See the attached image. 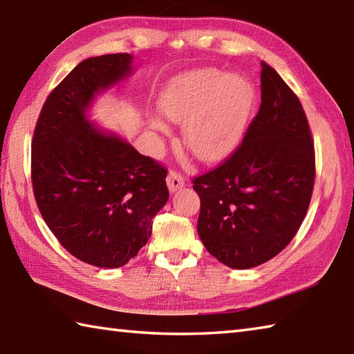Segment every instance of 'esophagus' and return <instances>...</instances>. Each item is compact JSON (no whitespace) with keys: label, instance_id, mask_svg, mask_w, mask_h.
I'll return each mask as SVG.
<instances>
[{"label":"esophagus","instance_id":"obj_1","mask_svg":"<svg viewBox=\"0 0 354 354\" xmlns=\"http://www.w3.org/2000/svg\"><path fill=\"white\" fill-rule=\"evenodd\" d=\"M165 181H167V185H169V190L170 192H176V190L181 189V187H184V184H185L184 176L179 171H176V170H170L169 175H167V179H165Z\"/></svg>","mask_w":354,"mask_h":354}]
</instances>
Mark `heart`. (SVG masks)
<instances>
[{"instance_id":"1","label":"heart","mask_w":354,"mask_h":354,"mask_svg":"<svg viewBox=\"0 0 354 354\" xmlns=\"http://www.w3.org/2000/svg\"><path fill=\"white\" fill-rule=\"evenodd\" d=\"M253 104V88L241 76L203 71L183 78L164 96L170 120L185 122L184 142L199 159H216L230 151L244 131ZM153 127L162 130L155 121Z\"/></svg>"}]
</instances>
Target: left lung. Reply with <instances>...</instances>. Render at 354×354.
Instances as JSON below:
<instances>
[{"label": "left lung", "mask_w": 354, "mask_h": 354, "mask_svg": "<svg viewBox=\"0 0 354 354\" xmlns=\"http://www.w3.org/2000/svg\"><path fill=\"white\" fill-rule=\"evenodd\" d=\"M261 106L244 140L218 167L193 178L201 198L198 234L230 268L264 264L306 218L315 185V147L296 93L261 62Z\"/></svg>", "instance_id": "obj_1"}]
</instances>
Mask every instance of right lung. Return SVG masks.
Wrapping results in <instances>:
<instances>
[{
	"label": "right lung",
	"instance_id": "add662e5",
	"mask_svg": "<svg viewBox=\"0 0 354 354\" xmlns=\"http://www.w3.org/2000/svg\"><path fill=\"white\" fill-rule=\"evenodd\" d=\"M129 53L80 62L47 96L32 138V187L41 216L82 262L116 268L135 258L169 199L167 169L86 120L100 90L130 73Z\"/></svg>",
	"mask_w": 354,
	"mask_h": 354
}]
</instances>
